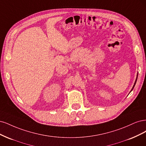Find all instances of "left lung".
<instances>
[{
  "mask_svg": "<svg viewBox=\"0 0 146 146\" xmlns=\"http://www.w3.org/2000/svg\"><path fill=\"white\" fill-rule=\"evenodd\" d=\"M136 80H137V78H136V81H135V84H134V86H133V87L132 89H131V90H133V88H134V87H135V84H136Z\"/></svg>",
  "mask_w": 146,
  "mask_h": 146,
  "instance_id": "left-lung-1",
  "label": "left lung"
}]
</instances>
